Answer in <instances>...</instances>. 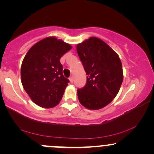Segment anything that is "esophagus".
<instances>
[{
	"instance_id": "34e87169",
	"label": "esophagus",
	"mask_w": 154,
	"mask_h": 154,
	"mask_svg": "<svg viewBox=\"0 0 154 154\" xmlns=\"http://www.w3.org/2000/svg\"><path fill=\"white\" fill-rule=\"evenodd\" d=\"M69 81H70V82H71V83H73V82H74L73 77H69Z\"/></svg>"
}]
</instances>
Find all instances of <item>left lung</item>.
Instances as JSON below:
<instances>
[{
    "label": "left lung",
    "instance_id": "8db88e82",
    "mask_svg": "<svg viewBox=\"0 0 154 154\" xmlns=\"http://www.w3.org/2000/svg\"><path fill=\"white\" fill-rule=\"evenodd\" d=\"M77 51L88 75L86 85L77 90L78 99L88 109H102L119 91L123 81L121 60L107 43L96 37L77 44Z\"/></svg>",
    "mask_w": 154,
    "mask_h": 154
}]
</instances>
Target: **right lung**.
Instances as JSON below:
<instances>
[{"label":"right lung","mask_w":154,"mask_h":154,"mask_svg":"<svg viewBox=\"0 0 154 154\" xmlns=\"http://www.w3.org/2000/svg\"><path fill=\"white\" fill-rule=\"evenodd\" d=\"M72 45L56 37H48L30 48L21 66V81L24 91L35 104L53 108L59 103L68 79L63 75L60 59Z\"/></svg>","instance_id":"right-lung-1"}]
</instances>
